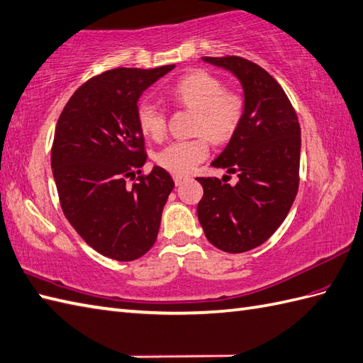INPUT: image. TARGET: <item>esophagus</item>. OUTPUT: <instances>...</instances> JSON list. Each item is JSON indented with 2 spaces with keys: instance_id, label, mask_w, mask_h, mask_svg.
Segmentation results:
<instances>
[{
  "instance_id": "obj_1",
  "label": "esophagus",
  "mask_w": 363,
  "mask_h": 363,
  "mask_svg": "<svg viewBox=\"0 0 363 363\" xmlns=\"http://www.w3.org/2000/svg\"><path fill=\"white\" fill-rule=\"evenodd\" d=\"M189 179L188 177H182V175H174V182H175V184L177 186H180V184H183L184 182H188Z\"/></svg>"
}]
</instances>
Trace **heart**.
<instances>
[{
  "mask_svg": "<svg viewBox=\"0 0 363 363\" xmlns=\"http://www.w3.org/2000/svg\"><path fill=\"white\" fill-rule=\"evenodd\" d=\"M169 96L196 111L194 132L202 135L169 143L157 154V163L175 175H188L209 155L208 135L216 143H223L236 132L244 115V98L236 91L223 90L220 79L206 71L183 76L174 84ZM136 123L147 138L160 140L164 135L163 111L149 101H141L136 107Z\"/></svg>",
  "mask_w": 363,
  "mask_h": 363,
  "instance_id": "heart-1",
  "label": "heart"
}]
</instances>
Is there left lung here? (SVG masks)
Listing matches in <instances>:
<instances>
[{
    "label": "left lung",
    "mask_w": 363,
    "mask_h": 363,
    "mask_svg": "<svg viewBox=\"0 0 363 363\" xmlns=\"http://www.w3.org/2000/svg\"><path fill=\"white\" fill-rule=\"evenodd\" d=\"M202 60L239 80L244 115L211 163L238 174L239 182L231 186L216 177L197 179L203 186L197 216L214 247L244 253L264 244L291 211L300 183L301 130L284 90L259 65L236 55Z\"/></svg>",
    "instance_id": "left-lung-1"
}]
</instances>
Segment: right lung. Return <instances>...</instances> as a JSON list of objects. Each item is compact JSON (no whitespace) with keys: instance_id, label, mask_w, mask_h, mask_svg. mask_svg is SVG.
<instances>
[{"instance_id":"obj_1","label":"right lung","mask_w":363,"mask_h":363,"mask_svg":"<svg viewBox=\"0 0 363 363\" xmlns=\"http://www.w3.org/2000/svg\"><path fill=\"white\" fill-rule=\"evenodd\" d=\"M174 68L102 72L71 96L55 125L51 167L63 214L88 245L111 259L133 261L149 252L174 189L160 166L125 184L147 158L138 101Z\"/></svg>"}]
</instances>
